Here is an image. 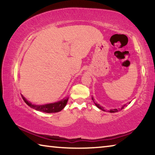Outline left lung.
Here are the masks:
<instances>
[{
	"label": "left lung",
	"instance_id": "8db88e82",
	"mask_svg": "<svg viewBox=\"0 0 155 155\" xmlns=\"http://www.w3.org/2000/svg\"><path fill=\"white\" fill-rule=\"evenodd\" d=\"M91 99H92V101H94V103H95L96 106L97 107H98V109H101V110H103V111H105V110L104 109V108H103V107L100 106V104H98V103H96L95 102H94V99L93 97H91ZM130 103H128V104H129ZM126 106H127V104H124V105H123V106L121 107V109H110L109 111H109V112H111V113H115V112H117V111H119V110H120H120H122V109H124V107H126Z\"/></svg>",
	"mask_w": 155,
	"mask_h": 155
}]
</instances>
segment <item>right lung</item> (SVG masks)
Instances as JSON below:
<instances>
[{"label":"right lung","mask_w":155,"mask_h":155,"mask_svg":"<svg viewBox=\"0 0 155 155\" xmlns=\"http://www.w3.org/2000/svg\"><path fill=\"white\" fill-rule=\"evenodd\" d=\"M21 96H22V98L24 100L25 103L30 107H31V108L35 109L37 111L48 113V114H51V113H57L61 111V110L65 107V105H66L68 101V98L66 97L65 98H64L61 100V101H59L58 102H56V103L42 104V105H38V104H32L31 102L28 101L22 95Z\"/></svg>","instance_id":"1"}]
</instances>
